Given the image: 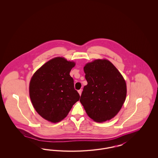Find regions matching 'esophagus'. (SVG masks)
Returning <instances> with one entry per match:
<instances>
[{"label": "esophagus", "mask_w": 158, "mask_h": 158, "mask_svg": "<svg viewBox=\"0 0 158 158\" xmlns=\"http://www.w3.org/2000/svg\"><path fill=\"white\" fill-rule=\"evenodd\" d=\"M82 89H80V90H78V92H79V95H81V94H82Z\"/></svg>", "instance_id": "34e87169"}]
</instances>
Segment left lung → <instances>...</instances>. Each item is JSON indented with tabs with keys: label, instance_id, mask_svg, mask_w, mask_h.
<instances>
[{
	"label": "left lung",
	"instance_id": "1",
	"mask_svg": "<svg viewBox=\"0 0 158 158\" xmlns=\"http://www.w3.org/2000/svg\"><path fill=\"white\" fill-rule=\"evenodd\" d=\"M88 82L80 99L86 113L93 120L102 123L114 117L127 94L126 81L109 60H94L83 68Z\"/></svg>",
	"mask_w": 158,
	"mask_h": 158
}]
</instances>
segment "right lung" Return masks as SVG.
<instances>
[{"instance_id":"right-lung-1","label":"right lung","mask_w":158,"mask_h":158,"mask_svg":"<svg viewBox=\"0 0 158 158\" xmlns=\"http://www.w3.org/2000/svg\"><path fill=\"white\" fill-rule=\"evenodd\" d=\"M75 66V62L58 57L45 63L32 76L29 88L31 101L46 120L56 123L63 120L79 100L70 76Z\"/></svg>"}]
</instances>
